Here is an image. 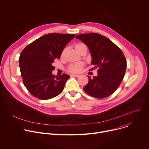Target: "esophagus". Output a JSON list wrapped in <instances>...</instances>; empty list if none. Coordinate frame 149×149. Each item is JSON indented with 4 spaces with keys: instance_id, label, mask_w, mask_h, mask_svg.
I'll return each instance as SVG.
<instances>
[{
    "instance_id": "34e87169",
    "label": "esophagus",
    "mask_w": 149,
    "mask_h": 149,
    "mask_svg": "<svg viewBox=\"0 0 149 149\" xmlns=\"http://www.w3.org/2000/svg\"><path fill=\"white\" fill-rule=\"evenodd\" d=\"M79 75H77V74H71V77H79Z\"/></svg>"
}]
</instances>
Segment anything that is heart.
<instances>
[{"label":"heart","instance_id":"obj_1","mask_svg":"<svg viewBox=\"0 0 149 149\" xmlns=\"http://www.w3.org/2000/svg\"><path fill=\"white\" fill-rule=\"evenodd\" d=\"M80 45H81V44H77L76 45V47ZM82 67V64L81 63H74V64H71V65L69 66L68 71L71 72H79L81 71Z\"/></svg>","mask_w":149,"mask_h":149}]
</instances>
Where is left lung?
Instances as JSON below:
<instances>
[{
    "instance_id": "8db88e82",
    "label": "left lung",
    "mask_w": 149,
    "mask_h": 149,
    "mask_svg": "<svg viewBox=\"0 0 149 149\" xmlns=\"http://www.w3.org/2000/svg\"><path fill=\"white\" fill-rule=\"evenodd\" d=\"M76 38L88 47L91 64L98 68L97 76L88 77L84 91L97 98L110 95L118 88L125 75L127 62L123 52L109 38L97 33L80 34Z\"/></svg>"
}]
</instances>
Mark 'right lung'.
Returning <instances> with one entry per match:
<instances>
[{"label": "right lung", "instance_id": "add662e5", "mask_svg": "<svg viewBox=\"0 0 149 149\" xmlns=\"http://www.w3.org/2000/svg\"><path fill=\"white\" fill-rule=\"evenodd\" d=\"M75 36L74 34L51 33L34 40L21 52L19 64L24 86L35 97L48 100L59 95L70 76L52 74L55 58Z\"/></svg>", "mask_w": 149, "mask_h": 149}]
</instances>
